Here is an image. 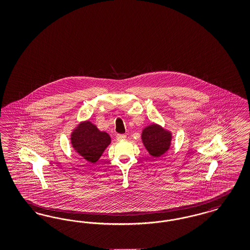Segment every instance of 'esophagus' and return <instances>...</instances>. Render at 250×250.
I'll return each mask as SVG.
<instances>
[{
    "mask_svg": "<svg viewBox=\"0 0 250 250\" xmlns=\"http://www.w3.org/2000/svg\"><path fill=\"white\" fill-rule=\"evenodd\" d=\"M116 139H117V141H124V140L126 139V135H125V134H117Z\"/></svg>",
    "mask_w": 250,
    "mask_h": 250,
    "instance_id": "obj_1",
    "label": "esophagus"
}]
</instances>
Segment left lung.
<instances>
[{
    "label": "left lung",
    "instance_id": "1",
    "mask_svg": "<svg viewBox=\"0 0 250 250\" xmlns=\"http://www.w3.org/2000/svg\"><path fill=\"white\" fill-rule=\"evenodd\" d=\"M142 139L150 155L160 156L165 154L169 148L171 135L161 126L154 124L143 129Z\"/></svg>",
    "mask_w": 250,
    "mask_h": 250
}]
</instances>
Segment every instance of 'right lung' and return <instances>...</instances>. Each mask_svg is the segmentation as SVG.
<instances>
[{"label":"right lung","mask_w":250,"mask_h":250,"mask_svg":"<svg viewBox=\"0 0 250 250\" xmlns=\"http://www.w3.org/2000/svg\"><path fill=\"white\" fill-rule=\"evenodd\" d=\"M73 148L91 163L96 162L110 143V137L106 132L97 129L91 122H83L73 131Z\"/></svg>","instance_id":"right-lung-1"}]
</instances>
